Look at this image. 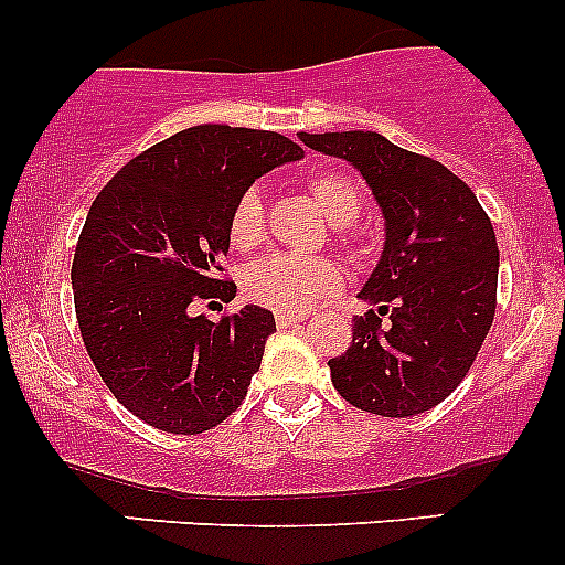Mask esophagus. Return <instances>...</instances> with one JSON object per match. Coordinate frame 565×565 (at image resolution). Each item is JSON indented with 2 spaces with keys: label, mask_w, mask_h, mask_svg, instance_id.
<instances>
[{
  "label": "esophagus",
  "mask_w": 565,
  "mask_h": 565,
  "mask_svg": "<svg viewBox=\"0 0 565 565\" xmlns=\"http://www.w3.org/2000/svg\"><path fill=\"white\" fill-rule=\"evenodd\" d=\"M276 322L281 324V328H289V324L303 322V315H289V311H276Z\"/></svg>",
  "instance_id": "esophagus-1"
}]
</instances>
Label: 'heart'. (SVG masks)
Instances as JSON below:
<instances>
[{
  "label": "heart",
  "instance_id": "b5f03b06",
  "mask_svg": "<svg viewBox=\"0 0 565 565\" xmlns=\"http://www.w3.org/2000/svg\"><path fill=\"white\" fill-rule=\"evenodd\" d=\"M309 193L315 196L333 226H347L361 215L363 193L341 172L309 177ZM265 204L256 188L241 193L230 215V243L241 254H254L265 243ZM341 287V270L330 259H309L295 254H273L256 262L246 273V292L250 300L276 311L311 309Z\"/></svg>",
  "mask_w": 565,
  "mask_h": 565
}]
</instances>
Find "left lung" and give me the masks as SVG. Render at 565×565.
Here are the masks:
<instances>
[{"instance_id":"1","label":"left lung","mask_w":565,"mask_h":565,"mask_svg":"<svg viewBox=\"0 0 565 565\" xmlns=\"http://www.w3.org/2000/svg\"><path fill=\"white\" fill-rule=\"evenodd\" d=\"M300 141L350 161L385 218L383 256L358 295L377 309L355 317L350 350L328 361L330 380L352 407L385 418L431 409L457 391L492 328L500 265L492 221L440 161L374 130L300 134Z\"/></svg>"}]
</instances>
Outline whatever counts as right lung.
I'll return each mask as SVG.
<instances>
[{
  "label": "right lung",
  "mask_w": 565,
  "mask_h": 565,
  "mask_svg": "<svg viewBox=\"0 0 565 565\" xmlns=\"http://www.w3.org/2000/svg\"><path fill=\"white\" fill-rule=\"evenodd\" d=\"M303 147L273 130L193 125L125 163L95 196L73 256L84 347L136 418L202 435L230 418L259 372L273 311L213 322L196 300H232L221 278L230 215L250 182Z\"/></svg>",
  "instance_id": "obj_1"
}]
</instances>
